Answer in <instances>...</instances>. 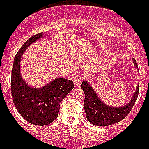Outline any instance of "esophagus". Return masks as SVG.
<instances>
[{
    "instance_id": "34e87169",
    "label": "esophagus",
    "mask_w": 149,
    "mask_h": 149,
    "mask_svg": "<svg viewBox=\"0 0 149 149\" xmlns=\"http://www.w3.org/2000/svg\"><path fill=\"white\" fill-rule=\"evenodd\" d=\"M84 80V76L83 75H78L75 77V79L74 80V86L79 87L80 85L82 84V82Z\"/></svg>"
}]
</instances>
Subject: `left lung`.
<instances>
[{
    "instance_id": "left-lung-1",
    "label": "left lung",
    "mask_w": 149,
    "mask_h": 149,
    "mask_svg": "<svg viewBox=\"0 0 149 149\" xmlns=\"http://www.w3.org/2000/svg\"><path fill=\"white\" fill-rule=\"evenodd\" d=\"M134 66L138 69L136 60L132 59ZM139 84L127 103L120 107H112L103 102L99 95L86 80L83 81L81 88L85 94L84 110L86 119L95 126H108L123 120L131 111L136 103L139 93Z\"/></svg>"
}]
</instances>
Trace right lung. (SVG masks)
Wrapping results in <instances>:
<instances>
[{
  "instance_id": "right-lung-1",
  "label": "right lung",
  "mask_w": 149,
  "mask_h": 149,
  "mask_svg": "<svg viewBox=\"0 0 149 149\" xmlns=\"http://www.w3.org/2000/svg\"><path fill=\"white\" fill-rule=\"evenodd\" d=\"M43 37V33L32 36L17 53L13 65L11 92L20 115L29 123L43 126L51 123L58 116L62 100L74 88L72 80L56 78L40 87H33L21 74V60L30 45Z\"/></svg>"
}]
</instances>
